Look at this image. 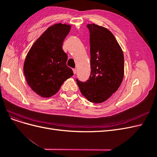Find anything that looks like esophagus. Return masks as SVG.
I'll return each instance as SVG.
<instances>
[{
  "label": "esophagus",
  "mask_w": 157,
  "mask_h": 157,
  "mask_svg": "<svg viewBox=\"0 0 157 157\" xmlns=\"http://www.w3.org/2000/svg\"><path fill=\"white\" fill-rule=\"evenodd\" d=\"M73 73H74L75 75L76 73H77V69H73Z\"/></svg>",
  "instance_id": "obj_1"
}]
</instances>
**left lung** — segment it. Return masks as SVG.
<instances>
[{
    "mask_svg": "<svg viewBox=\"0 0 157 157\" xmlns=\"http://www.w3.org/2000/svg\"><path fill=\"white\" fill-rule=\"evenodd\" d=\"M90 31L91 73L86 82L76 79L80 91L88 101L99 103L115 93L124 77V59L121 46L112 33L96 24Z\"/></svg>",
    "mask_w": 157,
    "mask_h": 157,
    "instance_id": "8db88e82",
    "label": "left lung"
}]
</instances>
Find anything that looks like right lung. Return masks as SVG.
I'll return each instance as SVG.
<instances>
[{
    "mask_svg": "<svg viewBox=\"0 0 157 157\" xmlns=\"http://www.w3.org/2000/svg\"><path fill=\"white\" fill-rule=\"evenodd\" d=\"M71 25L58 23L47 29L28 52L23 72L31 88L43 98L54 96L65 80L73 75L66 65L67 55L62 49Z\"/></svg>",
    "mask_w": 157,
    "mask_h": 157,
    "instance_id": "obj_1",
    "label": "right lung"
}]
</instances>
